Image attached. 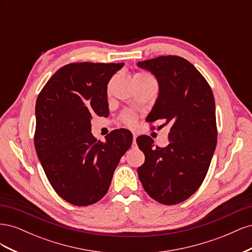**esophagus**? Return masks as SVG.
Returning a JSON list of instances; mask_svg holds the SVG:
<instances>
[{"instance_id": "obj_1", "label": "esophagus", "mask_w": 252, "mask_h": 252, "mask_svg": "<svg viewBox=\"0 0 252 252\" xmlns=\"http://www.w3.org/2000/svg\"><path fill=\"white\" fill-rule=\"evenodd\" d=\"M135 145H136V134L133 133V144H132V146H135Z\"/></svg>"}]
</instances>
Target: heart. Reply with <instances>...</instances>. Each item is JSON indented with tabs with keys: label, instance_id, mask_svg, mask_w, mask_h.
Masks as SVG:
<instances>
[{
	"label": "heart",
	"instance_id": "heart-1",
	"mask_svg": "<svg viewBox=\"0 0 252 252\" xmlns=\"http://www.w3.org/2000/svg\"><path fill=\"white\" fill-rule=\"evenodd\" d=\"M150 77H148V75H146V74H144V73H141V72H138V73H135L134 74V77H133V79H149ZM123 122L125 124H127L128 126H134V124H135V122H136V119H135V117L133 116L132 113H125L124 114V117H123Z\"/></svg>",
	"mask_w": 252,
	"mask_h": 252
}]
</instances>
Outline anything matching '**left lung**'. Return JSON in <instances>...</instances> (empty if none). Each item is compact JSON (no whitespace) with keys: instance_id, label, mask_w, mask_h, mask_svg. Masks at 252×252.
Segmentation results:
<instances>
[{"instance_id":"8db88e82","label":"left lung","mask_w":252,"mask_h":252,"mask_svg":"<svg viewBox=\"0 0 252 252\" xmlns=\"http://www.w3.org/2000/svg\"><path fill=\"white\" fill-rule=\"evenodd\" d=\"M155 75L158 95L148 122L169 127V144L154 147L148 135L136 139L145 162L138 168L142 185L152 199L165 205L191 196L207 174L217 146L216 104L207 81L187 60L162 56L138 63Z\"/></svg>"}]
</instances>
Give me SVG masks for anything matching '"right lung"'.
Wrapping results in <instances>:
<instances>
[{"mask_svg":"<svg viewBox=\"0 0 252 252\" xmlns=\"http://www.w3.org/2000/svg\"><path fill=\"white\" fill-rule=\"evenodd\" d=\"M124 63H71L48 80L35 104L34 147L56 192L75 206L100 201L108 191L132 133L117 129L96 140L91 119L109 114L107 84Z\"/></svg>","mask_w":252,"mask_h":252,"instance_id":"1","label":"right lung"}]
</instances>
